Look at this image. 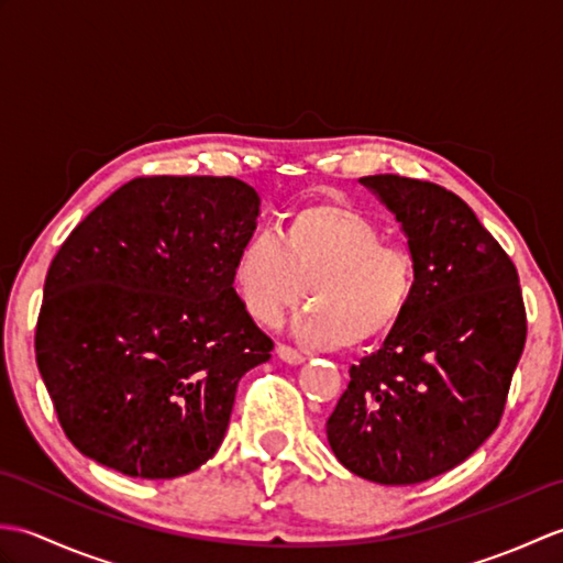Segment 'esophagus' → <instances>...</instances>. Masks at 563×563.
Segmentation results:
<instances>
[{
	"mask_svg": "<svg viewBox=\"0 0 563 563\" xmlns=\"http://www.w3.org/2000/svg\"><path fill=\"white\" fill-rule=\"evenodd\" d=\"M275 353H278L280 361L290 363V365H300V363H305V355H302L300 351L290 349V345H285V343H278V349H275Z\"/></svg>",
	"mask_w": 563,
	"mask_h": 563,
	"instance_id": "34e87169",
	"label": "esophagus"
}]
</instances>
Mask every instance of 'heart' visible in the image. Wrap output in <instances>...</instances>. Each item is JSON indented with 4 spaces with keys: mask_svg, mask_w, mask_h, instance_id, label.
Wrapping results in <instances>:
<instances>
[{
    "mask_svg": "<svg viewBox=\"0 0 563 563\" xmlns=\"http://www.w3.org/2000/svg\"><path fill=\"white\" fill-rule=\"evenodd\" d=\"M416 258L387 244L382 227L345 202H312L285 220L280 239L251 234L234 261V285L246 312L275 324L305 300L295 331L312 345L373 343L399 324L416 295Z\"/></svg>",
    "mask_w": 563,
    "mask_h": 563,
    "instance_id": "1",
    "label": "heart"
}]
</instances>
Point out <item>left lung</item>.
<instances>
[{
    "mask_svg": "<svg viewBox=\"0 0 563 563\" xmlns=\"http://www.w3.org/2000/svg\"><path fill=\"white\" fill-rule=\"evenodd\" d=\"M361 184L401 222L416 295L385 345L351 367L327 438L345 470L409 486L450 472L498 428L528 317L510 256L460 196L394 174Z\"/></svg>",
    "mask_w": 563,
    "mask_h": 563,
    "instance_id": "1",
    "label": "left lung"
}]
</instances>
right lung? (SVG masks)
I'll return each instance as SVG.
<instances>
[{"label": "right lung", "instance_id": "1", "mask_svg": "<svg viewBox=\"0 0 563 563\" xmlns=\"http://www.w3.org/2000/svg\"><path fill=\"white\" fill-rule=\"evenodd\" d=\"M258 206L232 176H140L59 246L35 361L81 454L174 479L218 452L239 379L273 351L234 290Z\"/></svg>", "mask_w": 563, "mask_h": 563}]
</instances>
